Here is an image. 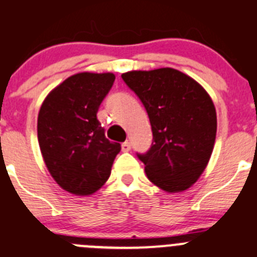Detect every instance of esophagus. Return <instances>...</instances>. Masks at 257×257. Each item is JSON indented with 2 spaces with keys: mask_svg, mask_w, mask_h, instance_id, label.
I'll return each instance as SVG.
<instances>
[{
  "mask_svg": "<svg viewBox=\"0 0 257 257\" xmlns=\"http://www.w3.org/2000/svg\"><path fill=\"white\" fill-rule=\"evenodd\" d=\"M121 151H123V152H129V151H131V143H129L128 141L121 143Z\"/></svg>",
  "mask_w": 257,
  "mask_h": 257,
  "instance_id": "esophagus-1",
  "label": "esophagus"
}]
</instances>
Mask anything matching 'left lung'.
<instances>
[{
    "mask_svg": "<svg viewBox=\"0 0 257 257\" xmlns=\"http://www.w3.org/2000/svg\"><path fill=\"white\" fill-rule=\"evenodd\" d=\"M121 78L150 117L152 145L137 153L147 177L169 193L186 190L205 170L214 147L217 114L210 96L174 68L132 71Z\"/></svg>",
    "mask_w": 257,
    "mask_h": 257,
    "instance_id": "8db88e82",
    "label": "left lung"
}]
</instances>
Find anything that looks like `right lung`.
<instances>
[{"mask_svg": "<svg viewBox=\"0 0 257 257\" xmlns=\"http://www.w3.org/2000/svg\"><path fill=\"white\" fill-rule=\"evenodd\" d=\"M112 73H77L56 87L40 107L38 141L53 179L76 195L99 190L120 145L110 142L96 114L114 85Z\"/></svg>", "mask_w": 257, "mask_h": 257, "instance_id": "obj_1", "label": "right lung"}]
</instances>
